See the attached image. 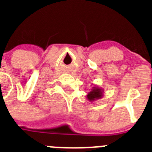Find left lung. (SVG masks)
<instances>
[{
  "mask_svg": "<svg viewBox=\"0 0 152 152\" xmlns=\"http://www.w3.org/2000/svg\"><path fill=\"white\" fill-rule=\"evenodd\" d=\"M103 92L104 90L99 88L97 86H93L91 91L88 92L86 97L89 101L94 102L96 100H99L103 96Z\"/></svg>",
  "mask_w": 152,
  "mask_h": 152,
  "instance_id": "1",
  "label": "left lung"
}]
</instances>
